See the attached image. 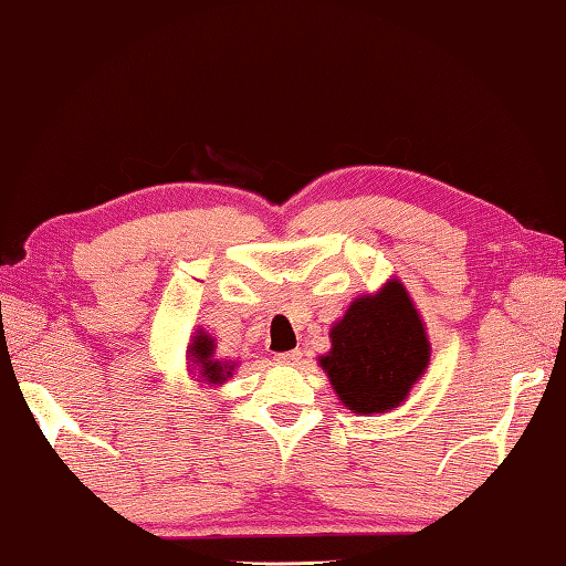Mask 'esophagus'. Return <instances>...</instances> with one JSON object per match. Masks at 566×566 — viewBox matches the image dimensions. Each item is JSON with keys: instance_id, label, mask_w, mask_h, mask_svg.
<instances>
[{"instance_id": "obj_1", "label": "esophagus", "mask_w": 566, "mask_h": 566, "mask_svg": "<svg viewBox=\"0 0 566 566\" xmlns=\"http://www.w3.org/2000/svg\"><path fill=\"white\" fill-rule=\"evenodd\" d=\"M274 360L280 365H296L302 360V350H290V353H276Z\"/></svg>"}]
</instances>
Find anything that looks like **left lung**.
<instances>
[{
	"label": "left lung",
	"instance_id": "8db88e82",
	"mask_svg": "<svg viewBox=\"0 0 566 566\" xmlns=\"http://www.w3.org/2000/svg\"><path fill=\"white\" fill-rule=\"evenodd\" d=\"M328 336L331 350L318 365L338 400L358 415L400 407L429 365L422 316L397 280L358 296Z\"/></svg>",
	"mask_w": 566,
	"mask_h": 566
}]
</instances>
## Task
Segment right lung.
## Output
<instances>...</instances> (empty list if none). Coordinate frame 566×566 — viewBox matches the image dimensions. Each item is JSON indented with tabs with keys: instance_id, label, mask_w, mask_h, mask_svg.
<instances>
[{
	"instance_id": "right-lung-1",
	"label": "right lung",
	"mask_w": 566,
	"mask_h": 566,
	"mask_svg": "<svg viewBox=\"0 0 566 566\" xmlns=\"http://www.w3.org/2000/svg\"><path fill=\"white\" fill-rule=\"evenodd\" d=\"M216 343L210 338L206 331H196L191 338V346H188V360L193 363V368L198 370V378L206 385H223L232 370H235V363H226V360H216L213 358Z\"/></svg>"
}]
</instances>
